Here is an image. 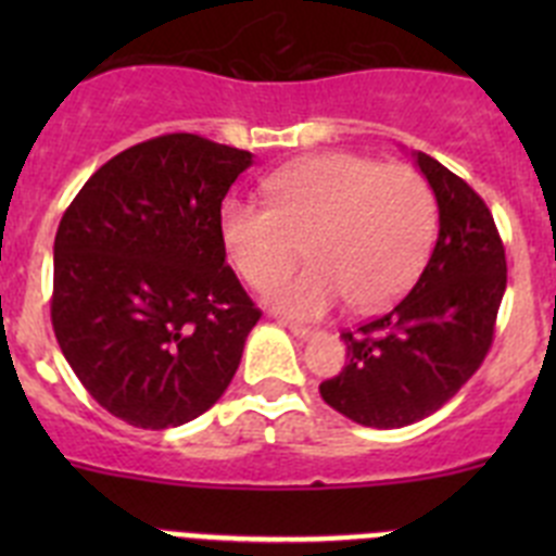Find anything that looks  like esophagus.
I'll list each match as a JSON object with an SVG mask.
<instances>
[{"instance_id": "esophagus-1", "label": "esophagus", "mask_w": 556, "mask_h": 556, "mask_svg": "<svg viewBox=\"0 0 556 556\" xmlns=\"http://www.w3.org/2000/svg\"><path fill=\"white\" fill-rule=\"evenodd\" d=\"M289 331H292L294 333V337H298V339H308V337H314V333H317V331H314V328H308V326H298V323H289Z\"/></svg>"}]
</instances>
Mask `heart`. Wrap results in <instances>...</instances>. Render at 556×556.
<instances>
[{"instance_id":"obj_1","label":"heart","mask_w":556,"mask_h":556,"mask_svg":"<svg viewBox=\"0 0 556 556\" xmlns=\"http://www.w3.org/2000/svg\"><path fill=\"white\" fill-rule=\"evenodd\" d=\"M264 203L228 200L219 239L250 287H264L300 254L309 267L267 289L294 317H320L348 298L370 312L404 292L434 236L437 205L420 172L356 152L294 161L262 184Z\"/></svg>"}]
</instances>
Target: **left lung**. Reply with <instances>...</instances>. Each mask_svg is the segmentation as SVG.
I'll return each instance as SVG.
<instances>
[{"label":"left lung","instance_id":"8db88e82","mask_svg":"<svg viewBox=\"0 0 556 556\" xmlns=\"http://www.w3.org/2000/svg\"><path fill=\"white\" fill-rule=\"evenodd\" d=\"M440 208L431 258L406 298L342 331L348 362L320 384L339 415L401 429L434 415L481 367L507 289V255L493 214L459 175L415 152Z\"/></svg>","mask_w":556,"mask_h":556}]
</instances>
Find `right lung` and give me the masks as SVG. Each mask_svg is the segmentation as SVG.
<instances>
[{
    "label": "right lung",
    "mask_w": 556,
    "mask_h": 556,
    "mask_svg": "<svg viewBox=\"0 0 556 556\" xmlns=\"http://www.w3.org/2000/svg\"><path fill=\"white\" fill-rule=\"evenodd\" d=\"M248 150L166 132L113 155L55 233L52 328L88 395L136 429L217 404L258 323L225 264L219 211Z\"/></svg>",
    "instance_id": "right-lung-1"
}]
</instances>
